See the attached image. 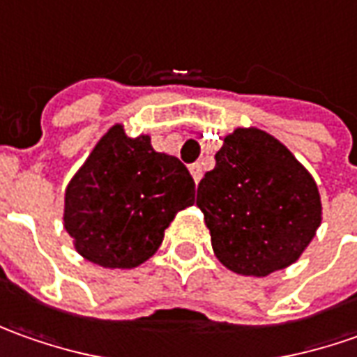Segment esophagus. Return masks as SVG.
<instances>
[{
    "instance_id": "34e87169",
    "label": "esophagus",
    "mask_w": 357,
    "mask_h": 357,
    "mask_svg": "<svg viewBox=\"0 0 357 357\" xmlns=\"http://www.w3.org/2000/svg\"><path fill=\"white\" fill-rule=\"evenodd\" d=\"M190 172H191V176H193V179H195V183H199V179H202V166L199 164H191L190 166Z\"/></svg>"
}]
</instances>
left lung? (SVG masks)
Wrapping results in <instances>:
<instances>
[{"mask_svg":"<svg viewBox=\"0 0 357 357\" xmlns=\"http://www.w3.org/2000/svg\"><path fill=\"white\" fill-rule=\"evenodd\" d=\"M215 257L229 271L266 277L298 261L322 221L312 176L280 142L257 128L225 136L197 188Z\"/></svg>","mask_w":357,"mask_h":357,"instance_id":"8db88e82","label":"left lung"}]
</instances>
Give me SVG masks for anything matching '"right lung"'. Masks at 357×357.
Here are the masks:
<instances>
[{
	"mask_svg": "<svg viewBox=\"0 0 357 357\" xmlns=\"http://www.w3.org/2000/svg\"><path fill=\"white\" fill-rule=\"evenodd\" d=\"M195 202V181L178 158L155 152L150 136L112 126L65 191V229L75 249L105 268H134L164 241L178 211Z\"/></svg>",
	"mask_w": 357,
	"mask_h": 357,
	"instance_id": "1",
	"label": "right lung"
}]
</instances>
